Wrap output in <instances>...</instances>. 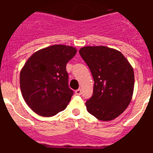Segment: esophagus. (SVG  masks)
Here are the masks:
<instances>
[{
    "mask_svg": "<svg viewBox=\"0 0 153 153\" xmlns=\"http://www.w3.org/2000/svg\"><path fill=\"white\" fill-rule=\"evenodd\" d=\"M81 94H82L81 89H78V90H76V91H75V94H76V95H80Z\"/></svg>",
    "mask_w": 153,
    "mask_h": 153,
    "instance_id": "1",
    "label": "esophagus"
}]
</instances>
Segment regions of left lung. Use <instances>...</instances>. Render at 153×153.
Segmentation results:
<instances>
[{
    "label": "left lung",
    "mask_w": 153,
    "mask_h": 153,
    "mask_svg": "<svg viewBox=\"0 0 153 153\" xmlns=\"http://www.w3.org/2000/svg\"><path fill=\"white\" fill-rule=\"evenodd\" d=\"M79 54L93 76V95L86 101L87 111L98 120L111 121L128 106L134 89L131 64L117 50L105 46H86Z\"/></svg>",
    "instance_id": "1"
}]
</instances>
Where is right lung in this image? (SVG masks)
<instances>
[{"instance_id": "obj_1", "label": "right lung", "mask_w": 153, "mask_h": 153, "mask_svg": "<svg viewBox=\"0 0 153 153\" xmlns=\"http://www.w3.org/2000/svg\"><path fill=\"white\" fill-rule=\"evenodd\" d=\"M74 47L55 44L36 51L20 71L21 94L27 105L42 117L66 109L73 95L66 66L74 57Z\"/></svg>"}]
</instances>
